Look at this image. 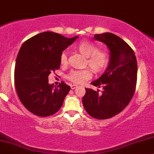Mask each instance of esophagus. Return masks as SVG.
Returning <instances> with one entry per match:
<instances>
[{
    "label": "esophagus",
    "mask_w": 154,
    "mask_h": 154,
    "mask_svg": "<svg viewBox=\"0 0 154 154\" xmlns=\"http://www.w3.org/2000/svg\"><path fill=\"white\" fill-rule=\"evenodd\" d=\"M78 88V86H76V85H74V84H71V88L73 90V89H75Z\"/></svg>",
    "instance_id": "esophagus-1"
}]
</instances>
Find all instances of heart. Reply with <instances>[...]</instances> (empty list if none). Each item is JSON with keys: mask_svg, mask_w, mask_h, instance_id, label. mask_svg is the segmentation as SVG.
Listing matches in <instances>:
<instances>
[{"mask_svg": "<svg viewBox=\"0 0 154 154\" xmlns=\"http://www.w3.org/2000/svg\"><path fill=\"white\" fill-rule=\"evenodd\" d=\"M77 50L81 54L86 57V65L91 69L95 73H98L103 71L108 66L109 62V56L106 51L98 50L97 46L91 41L88 40L81 41L76 45ZM68 62L67 54L63 52L60 58L61 65H66ZM91 78V71L88 68L72 71L68 75V79L71 82L76 84H81Z\"/></svg>", "mask_w": 154, "mask_h": 154, "instance_id": "heart-1", "label": "heart"}]
</instances>
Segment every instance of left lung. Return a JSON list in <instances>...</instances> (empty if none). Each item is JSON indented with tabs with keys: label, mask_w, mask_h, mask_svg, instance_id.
Returning a JSON list of instances; mask_svg holds the SVG:
<instances>
[{
	"label": "left lung",
	"mask_w": 154,
	"mask_h": 154,
	"mask_svg": "<svg viewBox=\"0 0 154 154\" xmlns=\"http://www.w3.org/2000/svg\"><path fill=\"white\" fill-rule=\"evenodd\" d=\"M94 39L107 45L110 60L103 75L91 83L103 91L86 88L82 102L91 116L100 120L119 114L129 103L136 89L137 61L134 50L115 34H96Z\"/></svg>",
	"instance_id": "left-lung-1"
}]
</instances>
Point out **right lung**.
Instances as JSON below:
<instances>
[{"mask_svg":"<svg viewBox=\"0 0 154 154\" xmlns=\"http://www.w3.org/2000/svg\"><path fill=\"white\" fill-rule=\"evenodd\" d=\"M79 37L68 38L54 32H43L25 41L15 66V86L26 109L38 116H49L61 107L71 87L61 82L48 83V75L59 69L63 51Z\"/></svg>","mask_w":154,"mask_h":154,"instance_id":"obj_1","label":"right lung"}]
</instances>
